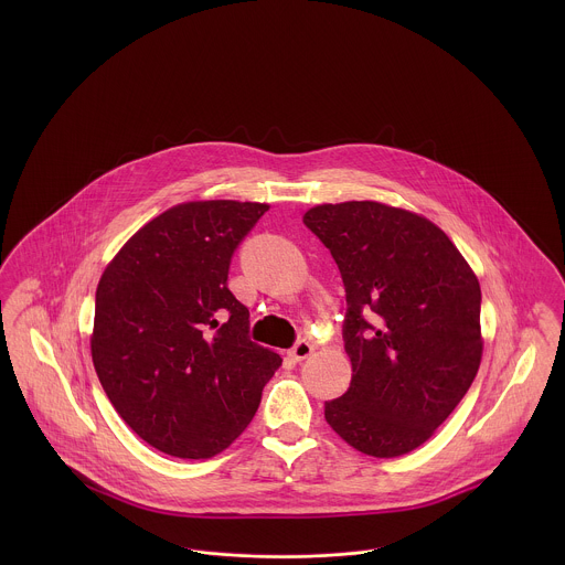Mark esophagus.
I'll return each instance as SVG.
<instances>
[{
    "instance_id": "1",
    "label": "esophagus",
    "mask_w": 565,
    "mask_h": 565,
    "mask_svg": "<svg viewBox=\"0 0 565 565\" xmlns=\"http://www.w3.org/2000/svg\"><path fill=\"white\" fill-rule=\"evenodd\" d=\"M311 353H313V345H311L309 341H305V339H302V341H298L295 348L290 350V358L296 360V362H300V360H307Z\"/></svg>"
}]
</instances>
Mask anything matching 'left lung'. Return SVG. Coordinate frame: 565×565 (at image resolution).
Segmentation results:
<instances>
[{"label": "left lung", "instance_id": "1", "mask_svg": "<svg viewBox=\"0 0 565 565\" xmlns=\"http://www.w3.org/2000/svg\"><path fill=\"white\" fill-rule=\"evenodd\" d=\"M348 292L350 390L326 422L353 449L398 457L454 413L483 358L481 286L443 228L379 201L311 207Z\"/></svg>", "mask_w": 565, "mask_h": 565}]
</instances>
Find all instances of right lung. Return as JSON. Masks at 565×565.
Wrapping results in <instances>:
<instances>
[{
    "label": "right lung",
    "instance_id": "1",
    "mask_svg": "<svg viewBox=\"0 0 565 565\" xmlns=\"http://www.w3.org/2000/svg\"><path fill=\"white\" fill-rule=\"evenodd\" d=\"M267 210L228 199L173 205L143 224L99 279L95 371L125 424L167 456L224 451L281 364L247 339L249 311L226 288L235 247Z\"/></svg>",
    "mask_w": 565,
    "mask_h": 565
}]
</instances>
